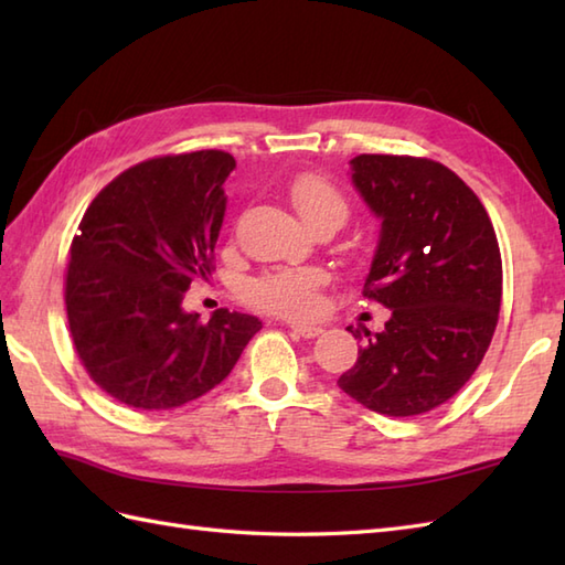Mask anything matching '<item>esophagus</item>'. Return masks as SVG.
Returning a JSON list of instances; mask_svg holds the SVG:
<instances>
[{"instance_id":"obj_1","label":"esophagus","mask_w":565,"mask_h":565,"mask_svg":"<svg viewBox=\"0 0 565 565\" xmlns=\"http://www.w3.org/2000/svg\"><path fill=\"white\" fill-rule=\"evenodd\" d=\"M298 338H306V340H313V338H318V334H322V328H318V326H301V322H291L289 326Z\"/></svg>"}]
</instances>
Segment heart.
Wrapping results in <instances>:
<instances>
[{"instance_id": "heart-1", "label": "heart", "mask_w": 565, "mask_h": 565, "mask_svg": "<svg viewBox=\"0 0 565 565\" xmlns=\"http://www.w3.org/2000/svg\"><path fill=\"white\" fill-rule=\"evenodd\" d=\"M289 196L301 218L313 225L322 218L344 221L350 203L342 189L320 174H301L289 184ZM328 276L322 269H274L247 286V301L269 316L306 320L320 310V289Z\"/></svg>"}]
</instances>
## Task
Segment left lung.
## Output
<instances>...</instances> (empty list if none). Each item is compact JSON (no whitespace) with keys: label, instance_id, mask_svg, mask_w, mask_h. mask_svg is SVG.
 <instances>
[{"label":"left lung","instance_id":"left-lung-1","mask_svg":"<svg viewBox=\"0 0 565 565\" xmlns=\"http://www.w3.org/2000/svg\"><path fill=\"white\" fill-rule=\"evenodd\" d=\"M352 182L383 221L364 296L391 318L374 334L347 328L364 347L338 386L379 415H423L466 386L493 340L498 237L481 199L435 160L356 154Z\"/></svg>","mask_w":565,"mask_h":565}]
</instances>
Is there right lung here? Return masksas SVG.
Segmentation results:
<instances>
[{
    "mask_svg": "<svg viewBox=\"0 0 565 565\" xmlns=\"http://www.w3.org/2000/svg\"><path fill=\"white\" fill-rule=\"evenodd\" d=\"M223 150L128 167L84 211L65 274L70 338L89 379L138 411H172L218 386L262 330L218 308L209 322L182 301L215 271L225 213Z\"/></svg>",
    "mask_w": 565,
    "mask_h": 565,
    "instance_id": "obj_1",
    "label": "right lung"
}]
</instances>
